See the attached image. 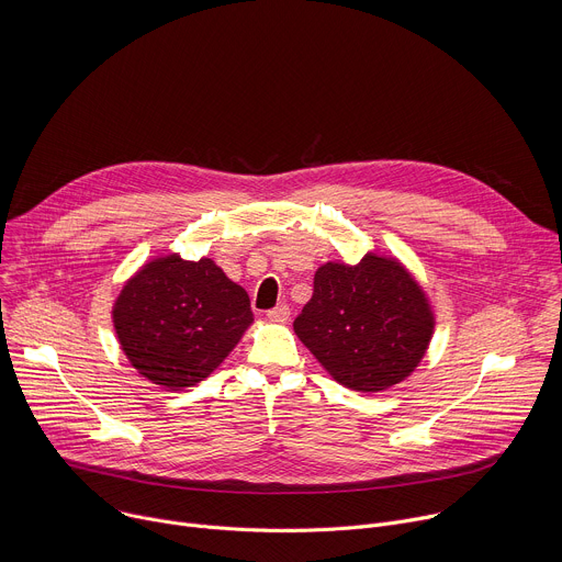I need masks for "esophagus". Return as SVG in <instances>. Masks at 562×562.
<instances>
[{
  "instance_id": "34e87169",
  "label": "esophagus",
  "mask_w": 562,
  "mask_h": 562,
  "mask_svg": "<svg viewBox=\"0 0 562 562\" xmlns=\"http://www.w3.org/2000/svg\"><path fill=\"white\" fill-rule=\"evenodd\" d=\"M273 323H286L289 319V315H291V308H289V304H278V306H273L269 313H267Z\"/></svg>"
}]
</instances>
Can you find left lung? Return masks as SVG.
Instances as JSON below:
<instances>
[{
  "mask_svg": "<svg viewBox=\"0 0 562 562\" xmlns=\"http://www.w3.org/2000/svg\"><path fill=\"white\" fill-rule=\"evenodd\" d=\"M293 329L345 386L382 391L423 360L434 315L418 282L395 260L364 256L356 267L327 262Z\"/></svg>",
  "mask_w": 562,
  "mask_h": 562,
  "instance_id": "obj_1",
  "label": "left lung"
}]
</instances>
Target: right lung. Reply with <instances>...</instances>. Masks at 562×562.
Here are the masks:
<instances>
[{
	"label": "right lung",
	"mask_w": 562,
	"mask_h": 562,
	"mask_svg": "<svg viewBox=\"0 0 562 562\" xmlns=\"http://www.w3.org/2000/svg\"><path fill=\"white\" fill-rule=\"evenodd\" d=\"M113 323L131 364L150 382L182 389L204 380L254 323L249 295L213 260L178 254L126 282Z\"/></svg>",
	"instance_id": "add662e5"
}]
</instances>
